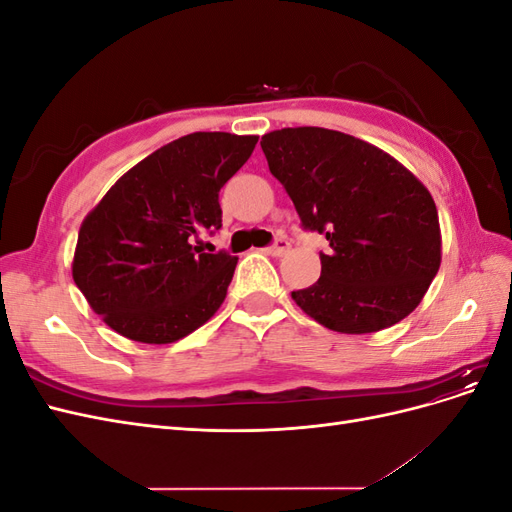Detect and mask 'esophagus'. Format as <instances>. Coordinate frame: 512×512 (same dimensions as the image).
<instances>
[{
	"instance_id": "esophagus-1",
	"label": "esophagus",
	"mask_w": 512,
	"mask_h": 512,
	"mask_svg": "<svg viewBox=\"0 0 512 512\" xmlns=\"http://www.w3.org/2000/svg\"><path fill=\"white\" fill-rule=\"evenodd\" d=\"M288 250H290V243H288L286 239H275V241L267 247V252H269L271 256H284Z\"/></svg>"
}]
</instances>
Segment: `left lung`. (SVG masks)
Masks as SVG:
<instances>
[{
  "label": "left lung",
  "instance_id": "obj_1",
  "mask_svg": "<svg viewBox=\"0 0 512 512\" xmlns=\"http://www.w3.org/2000/svg\"><path fill=\"white\" fill-rule=\"evenodd\" d=\"M303 230L327 237L318 282L292 299L322 327L374 333L404 320L440 269L438 209L389 153L324 128H282L260 141Z\"/></svg>",
  "mask_w": 512,
  "mask_h": 512
}]
</instances>
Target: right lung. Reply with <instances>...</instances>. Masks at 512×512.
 I'll return each instance as SVG.
<instances>
[{"mask_svg":"<svg viewBox=\"0 0 512 512\" xmlns=\"http://www.w3.org/2000/svg\"><path fill=\"white\" fill-rule=\"evenodd\" d=\"M256 143L228 132L181 136L130 168L87 215L72 277L113 331L170 344L218 312L237 256L194 241L222 228L220 190Z\"/></svg>","mask_w":512,"mask_h":512,"instance_id":"add662e5","label":"right lung"}]
</instances>
